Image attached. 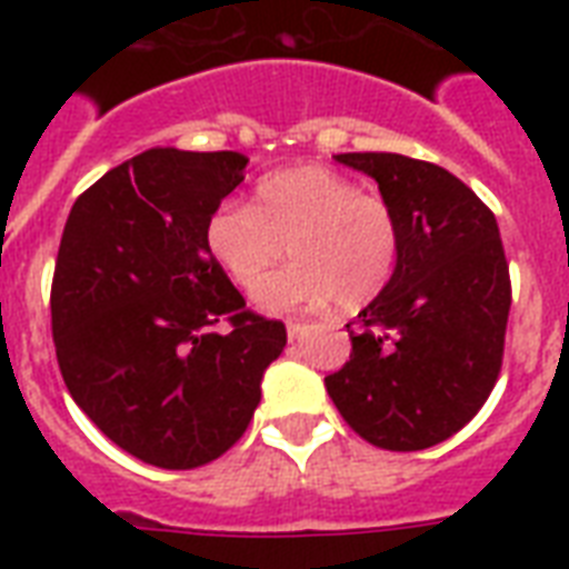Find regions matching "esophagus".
<instances>
[{
    "label": "esophagus",
    "instance_id": "esophagus-1",
    "mask_svg": "<svg viewBox=\"0 0 569 569\" xmlns=\"http://www.w3.org/2000/svg\"><path fill=\"white\" fill-rule=\"evenodd\" d=\"M303 328H307V325H303V321H298V319H289V321H286V333H289V339H298V337H301Z\"/></svg>",
    "mask_w": 569,
    "mask_h": 569
}]
</instances>
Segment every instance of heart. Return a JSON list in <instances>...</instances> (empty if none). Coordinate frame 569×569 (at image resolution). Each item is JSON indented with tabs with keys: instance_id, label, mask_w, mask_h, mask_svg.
Returning a JSON list of instances; mask_svg holds the SVG:
<instances>
[{
	"instance_id": "heart-1",
	"label": "heart",
	"mask_w": 569,
	"mask_h": 569,
	"mask_svg": "<svg viewBox=\"0 0 569 569\" xmlns=\"http://www.w3.org/2000/svg\"><path fill=\"white\" fill-rule=\"evenodd\" d=\"M206 248L244 292H257L286 252L299 262L259 290L266 310L337 301L363 310L398 266L396 214L380 197L319 164L262 177L253 203H221L206 221Z\"/></svg>"
}]
</instances>
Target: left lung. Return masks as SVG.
Here are the masks:
<instances>
[{
  "label": "left lung",
  "mask_w": 569,
  "mask_h": 569,
  "mask_svg": "<svg viewBox=\"0 0 569 569\" xmlns=\"http://www.w3.org/2000/svg\"><path fill=\"white\" fill-rule=\"evenodd\" d=\"M337 162L378 182L401 250L387 289L357 316L351 360L325 387L378 449H431L481 410L502 369L511 277L499 223L440 164L398 153Z\"/></svg>",
  "instance_id": "8db88e82"
}]
</instances>
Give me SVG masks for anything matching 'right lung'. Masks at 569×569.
Here are the masks:
<instances>
[{"label":"right lung","instance_id":"obj_1","mask_svg":"<svg viewBox=\"0 0 569 569\" xmlns=\"http://www.w3.org/2000/svg\"><path fill=\"white\" fill-rule=\"evenodd\" d=\"M244 164L232 150L153 147L79 194L64 223L49 301L61 378L150 467L221 458L283 355V321L244 310L206 248V221Z\"/></svg>","mask_w":569,"mask_h":569}]
</instances>
